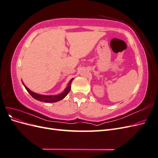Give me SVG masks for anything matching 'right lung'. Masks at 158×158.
Segmentation results:
<instances>
[{
  "mask_svg": "<svg viewBox=\"0 0 158 158\" xmlns=\"http://www.w3.org/2000/svg\"><path fill=\"white\" fill-rule=\"evenodd\" d=\"M74 78H72L70 82L68 84V86L66 88V89L64 90V92L61 94H59L58 95H41V94H37L36 93H34L31 92V91L26 87V85L23 83V85H24L25 88L26 89V90L28 92L31 96L35 99L36 100H38V101L40 102H44L45 103H53V102H59L60 100L63 99V98H64L66 95L69 94V92L70 91V88H71V83L73 82Z\"/></svg>",
  "mask_w": 158,
  "mask_h": 158,
  "instance_id": "right-lung-1",
  "label": "right lung"
}]
</instances>
